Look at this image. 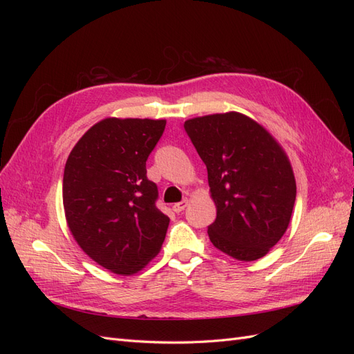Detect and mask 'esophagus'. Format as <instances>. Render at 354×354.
<instances>
[{"instance_id": "34e87169", "label": "esophagus", "mask_w": 354, "mask_h": 354, "mask_svg": "<svg viewBox=\"0 0 354 354\" xmlns=\"http://www.w3.org/2000/svg\"><path fill=\"white\" fill-rule=\"evenodd\" d=\"M187 205H189V199H183V201L178 202V203H174L173 209H174V212H181Z\"/></svg>"}]
</instances>
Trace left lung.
I'll return each mask as SVG.
<instances>
[{
    "instance_id": "obj_1",
    "label": "left lung",
    "mask_w": 354,
    "mask_h": 354,
    "mask_svg": "<svg viewBox=\"0 0 354 354\" xmlns=\"http://www.w3.org/2000/svg\"><path fill=\"white\" fill-rule=\"evenodd\" d=\"M185 130L207 165L217 207L209 241L236 260L261 259L286 232L297 196L282 147L260 124L238 112L194 118Z\"/></svg>"
}]
</instances>
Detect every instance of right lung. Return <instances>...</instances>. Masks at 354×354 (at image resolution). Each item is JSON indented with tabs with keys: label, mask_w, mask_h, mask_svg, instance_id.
<instances>
[{
	"label": "right lung",
	"mask_w": 354,
	"mask_h": 354,
	"mask_svg": "<svg viewBox=\"0 0 354 354\" xmlns=\"http://www.w3.org/2000/svg\"><path fill=\"white\" fill-rule=\"evenodd\" d=\"M164 120L108 118L75 145L63 174V207L75 241L116 274H133L159 252L169 218L156 207L146 160Z\"/></svg>",
	"instance_id": "right-lung-1"
}]
</instances>
